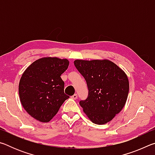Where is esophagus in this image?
<instances>
[{
    "instance_id": "1",
    "label": "esophagus",
    "mask_w": 155,
    "mask_h": 155,
    "mask_svg": "<svg viewBox=\"0 0 155 155\" xmlns=\"http://www.w3.org/2000/svg\"><path fill=\"white\" fill-rule=\"evenodd\" d=\"M72 98L73 99H74V100H77V98H78V96H77V94H74V95H73V96H72Z\"/></svg>"
}]
</instances>
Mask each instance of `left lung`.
I'll list each match as a JSON object with an SVG mask.
<instances>
[{"mask_svg": "<svg viewBox=\"0 0 155 155\" xmlns=\"http://www.w3.org/2000/svg\"><path fill=\"white\" fill-rule=\"evenodd\" d=\"M74 64L87 82L89 93L80 105L96 124H104L122 111L128 98L129 82L126 73L108 59H77Z\"/></svg>", "mask_w": 155, "mask_h": 155, "instance_id": "8db88e82", "label": "left lung"}]
</instances>
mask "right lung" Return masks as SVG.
Masks as SVG:
<instances>
[{
  "mask_svg": "<svg viewBox=\"0 0 155 155\" xmlns=\"http://www.w3.org/2000/svg\"><path fill=\"white\" fill-rule=\"evenodd\" d=\"M69 61L58 57H43L33 62L23 72L18 91L21 104L33 118L51 121L69 96L64 94L61 75Z\"/></svg>",
  "mask_w": 155,
  "mask_h": 155,
  "instance_id": "right-lung-1",
  "label": "right lung"
}]
</instances>
